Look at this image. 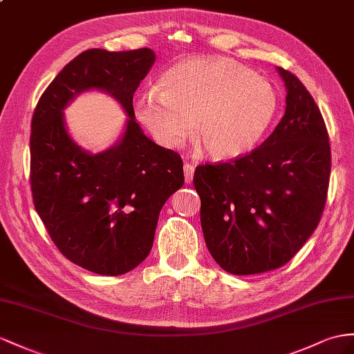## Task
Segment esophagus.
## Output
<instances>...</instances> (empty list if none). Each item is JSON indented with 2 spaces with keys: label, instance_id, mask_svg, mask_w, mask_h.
Listing matches in <instances>:
<instances>
[{
  "label": "esophagus",
  "instance_id": "34e87169",
  "mask_svg": "<svg viewBox=\"0 0 354 354\" xmlns=\"http://www.w3.org/2000/svg\"><path fill=\"white\" fill-rule=\"evenodd\" d=\"M194 169L196 166L193 162H184V176H185V183L192 184L193 183V176H194Z\"/></svg>",
  "mask_w": 354,
  "mask_h": 354
}]
</instances>
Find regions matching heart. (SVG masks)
<instances>
[{"label": "heart", "instance_id": "1", "mask_svg": "<svg viewBox=\"0 0 354 354\" xmlns=\"http://www.w3.org/2000/svg\"><path fill=\"white\" fill-rule=\"evenodd\" d=\"M160 89L134 102L138 120L160 145L176 148L193 131L214 160L245 156L268 130L278 107L266 79L227 58L180 61L161 76Z\"/></svg>", "mask_w": 354, "mask_h": 354}]
</instances>
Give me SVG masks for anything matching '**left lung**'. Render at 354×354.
Masks as SVG:
<instances>
[{
    "instance_id": "1",
    "label": "left lung",
    "mask_w": 354,
    "mask_h": 354,
    "mask_svg": "<svg viewBox=\"0 0 354 354\" xmlns=\"http://www.w3.org/2000/svg\"><path fill=\"white\" fill-rule=\"evenodd\" d=\"M278 73L287 106L269 138L194 171L206 247L233 275L284 266L317 229L328 197L330 145L320 109L293 73Z\"/></svg>"
}]
</instances>
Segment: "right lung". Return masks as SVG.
Instances as JSON below:
<instances>
[{
	"instance_id": "right-lung-1",
	"label": "right lung",
	"mask_w": 354,
	"mask_h": 354,
	"mask_svg": "<svg viewBox=\"0 0 354 354\" xmlns=\"http://www.w3.org/2000/svg\"><path fill=\"white\" fill-rule=\"evenodd\" d=\"M156 53L148 48L89 49L59 71L31 121V192L57 248L98 275H122L148 257L162 205L184 185L178 152L158 147L134 120L133 95ZM100 88L129 115L122 140L100 154L71 140L62 111L77 93Z\"/></svg>"
}]
</instances>
